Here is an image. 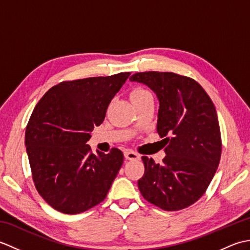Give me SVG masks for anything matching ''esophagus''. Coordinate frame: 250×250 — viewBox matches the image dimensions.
I'll return each mask as SVG.
<instances>
[{
	"label": "esophagus",
	"mask_w": 250,
	"mask_h": 250,
	"mask_svg": "<svg viewBox=\"0 0 250 250\" xmlns=\"http://www.w3.org/2000/svg\"><path fill=\"white\" fill-rule=\"evenodd\" d=\"M125 157L128 159V160H139V159L141 158L139 153L133 151V150H125Z\"/></svg>",
	"instance_id": "34e87169"
}]
</instances>
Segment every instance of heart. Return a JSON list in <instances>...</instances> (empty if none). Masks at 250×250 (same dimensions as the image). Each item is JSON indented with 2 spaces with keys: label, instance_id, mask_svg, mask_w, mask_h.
<instances>
[{
  "label": "heart",
  "instance_id": "obj_1",
  "mask_svg": "<svg viewBox=\"0 0 250 250\" xmlns=\"http://www.w3.org/2000/svg\"><path fill=\"white\" fill-rule=\"evenodd\" d=\"M130 97H131L132 102H137V101H142L148 97H152V95L149 91H148V90L144 88H135L132 90Z\"/></svg>",
  "mask_w": 250,
  "mask_h": 250
}]
</instances>
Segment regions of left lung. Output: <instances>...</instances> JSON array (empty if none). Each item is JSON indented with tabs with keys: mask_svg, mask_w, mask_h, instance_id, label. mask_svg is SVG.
<instances>
[{
	"mask_svg": "<svg viewBox=\"0 0 250 250\" xmlns=\"http://www.w3.org/2000/svg\"><path fill=\"white\" fill-rule=\"evenodd\" d=\"M130 81L156 92L157 132L167 144L163 164L142 157L145 172L139 189L161 209H184L205 193L219 166L222 143L213 101L194 79L172 72L135 73Z\"/></svg>",
	"mask_w": 250,
	"mask_h": 250,
	"instance_id": "left-lung-1",
	"label": "left lung"
}]
</instances>
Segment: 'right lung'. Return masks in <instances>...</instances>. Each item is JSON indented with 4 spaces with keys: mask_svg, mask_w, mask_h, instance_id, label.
I'll list each match as a JSON object with an SVG mask.
<instances>
[{
    "mask_svg": "<svg viewBox=\"0 0 250 250\" xmlns=\"http://www.w3.org/2000/svg\"><path fill=\"white\" fill-rule=\"evenodd\" d=\"M130 74L59 83L32 111L25 129L32 178L37 192L52 208L79 214L107 195L124 163V153L111 148L109 153L94 155L87 142Z\"/></svg>",
    "mask_w": 250,
    "mask_h": 250,
    "instance_id": "1",
    "label": "right lung"
}]
</instances>
